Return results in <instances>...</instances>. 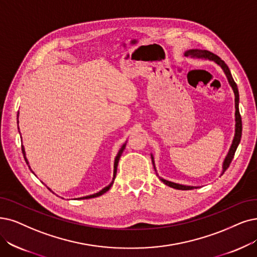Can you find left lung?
Instances as JSON below:
<instances>
[{
    "instance_id": "obj_1",
    "label": "left lung",
    "mask_w": 257,
    "mask_h": 257,
    "mask_svg": "<svg viewBox=\"0 0 257 257\" xmlns=\"http://www.w3.org/2000/svg\"><path fill=\"white\" fill-rule=\"evenodd\" d=\"M184 56L191 57V58H197V59H204V60L214 61V62L216 63L222 69L225 77H227V79H228L230 86L232 87V89L234 91V96H235V135H234V138H233V141H232V145L230 147V150L228 152V155L225 156V158L223 160V163H222V172H221V175H222L224 171L229 168L230 163H231V161L234 157L236 149H237L239 142H240V138H241L242 124H241V117H240L239 108H238V104H239L238 88H237V85H236L235 81H234V79L231 75V71H230L228 65L225 64L218 56L214 55L213 53H211V51H209V50H202V49H189V50L186 51V53H184ZM151 158H152L154 169H155V171H156L155 161H154V156L151 155ZM157 175H158V174H157ZM159 178L164 184H167V186H169L173 189H176V190H193V189H198L199 188V187H193V186H184V184L172 182V181L163 179L161 177H159Z\"/></svg>"
}]
</instances>
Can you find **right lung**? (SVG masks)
Here are the masks:
<instances>
[{
  "label": "right lung",
  "mask_w": 257,
  "mask_h": 257,
  "mask_svg": "<svg viewBox=\"0 0 257 257\" xmlns=\"http://www.w3.org/2000/svg\"><path fill=\"white\" fill-rule=\"evenodd\" d=\"M18 118H19V111H18ZM18 123H19V121H18ZM125 146H126V142L124 143V145H123L122 147H121V149L119 150V152H118V154H117V156H116V158H115V161H114V176H112V180H111V182L108 184L107 187H105L104 189H102L101 191H99L98 193H95V194H91V195H88V196H84V197H80V198H78V199H88V198H94V197H98V196H100V195H102V194H104L105 192H107L109 189H110V187L112 186V183H114V180H115V177H116V173H117V167H118V162H119V159H120V157H121V155H122V153H123V151H124V149H125ZM22 153H23V156H24V159H25V161H26V163L28 164V160H27V158H26V154H25V149H24V147L22 146ZM29 167V166H28ZM29 169H30V167H29ZM32 170V169H30ZM33 172V171H32ZM34 173V172H33ZM48 190H50L49 188H47ZM51 191V190H50Z\"/></svg>",
  "instance_id": "obj_1"
}]
</instances>
